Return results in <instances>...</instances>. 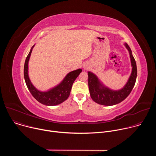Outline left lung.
Segmentation results:
<instances>
[{
    "label": "left lung",
    "instance_id": "obj_1",
    "mask_svg": "<svg viewBox=\"0 0 156 156\" xmlns=\"http://www.w3.org/2000/svg\"><path fill=\"white\" fill-rule=\"evenodd\" d=\"M125 46L129 51L131 63L132 66V72L129 80L125 86L118 91L111 90L105 87L99 81L98 77L93 73L88 72V86L90 96L92 99L96 103L104 105H114L117 104L130 94L135 86L137 76V67L136 61L132 55L131 49L126 43Z\"/></svg>",
    "mask_w": 156,
    "mask_h": 156
}]
</instances>
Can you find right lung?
Instances as JSON below:
<instances>
[{"mask_svg": "<svg viewBox=\"0 0 156 156\" xmlns=\"http://www.w3.org/2000/svg\"><path fill=\"white\" fill-rule=\"evenodd\" d=\"M34 45L27 57L24 66V78L26 84L32 96L40 103L46 105H56L66 101L70 96L73 83L81 72V69L72 71L67 74L63 80L57 86L46 92L38 91L32 84L28 76V62Z\"/></svg>", "mask_w": 156, "mask_h": 156, "instance_id": "1", "label": "right lung"}]
</instances>
